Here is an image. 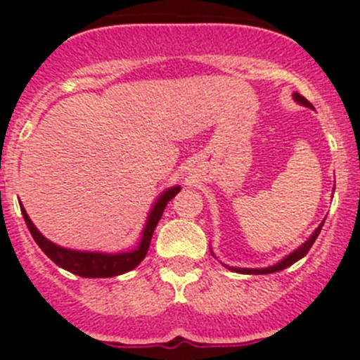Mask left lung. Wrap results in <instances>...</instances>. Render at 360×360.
Wrapping results in <instances>:
<instances>
[{"label": "left lung", "mask_w": 360, "mask_h": 360, "mask_svg": "<svg viewBox=\"0 0 360 360\" xmlns=\"http://www.w3.org/2000/svg\"><path fill=\"white\" fill-rule=\"evenodd\" d=\"M292 97H294V101H296V103L303 104V106H307V108H314L310 103H308L307 99H304L303 96H300V94H297V92H294ZM322 226H324V221H322V223L319 224L317 230H315L314 233H311V237L308 238V240L304 242L303 245H300V248L294 250V252L289 254V256H285L284 259L278 261V263L274 264V266H268V268H231V266H226V268H230V270H233V271H238V274H249V275H266V274H274V271L284 270V268L291 266V264L296 263L297 259H301V257H303V256H307V252H308V250H310L311 245H314V242L317 240V237H319V233H321Z\"/></svg>", "instance_id": "8db88e82"}]
</instances>
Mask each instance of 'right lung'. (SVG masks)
Wrapping results in <instances>:
<instances>
[{
    "mask_svg": "<svg viewBox=\"0 0 360 360\" xmlns=\"http://www.w3.org/2000/svg\"><path fill=\"white\" fill-rule=\"evenodd\" d=\"M179 191H181L179 186H174V188H169V190L163 191V193L160 195L158 200L155 202L153 209H151L150 216H148L146 226H144L143 230V237H141L139 245H137L134 250H129V252H120V254L83 252V250H71V249L60 248V245H56L53 242L46 240V238L39 233L38 228H36L34 224H32V221L29 219L22 203H20V210H22L24 221L25 224H27L34 242L39 245V249H41L43 252H45L46 256L57 264V266L64 268V270L85 278H106V277H116V275L127 274V271L134 270V268L144 259L148 249H150V242H151V237H153V231L155 228H157L163 210H165L167 203L172 200Z\"/></svg>",
    "mask_w": 360,
    "mask_h": 360,
    "instance_id": "obj_1",
    "label": "right lung"
}]
</instances>
